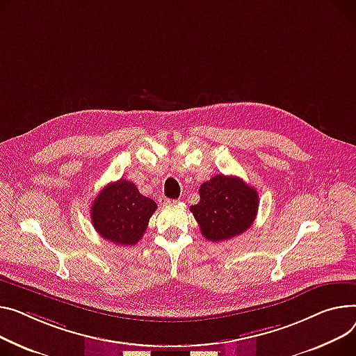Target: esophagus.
<instances>
[{
	"label": "esophagus",
	"mask_w": 356,
	"mask_h": 356,
	"mask_svg": "<svg viewBox=\"0 0 356 356\" xmlns=\"http://www.w3.org/2000/svg\"><path fill=\"white\" fill-rule=\"evenodd\" d=\"M177 203V200H175V199H164L163 200V204H176Z\"/></svg>",
	"instance_id": "obj_1"
}]
</instances>
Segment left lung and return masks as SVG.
<instances>
[{
  "instance_id": "1",
  "label": "left lung",
  "mask_w": 356,
  "mask_h": 356,
  "mask_svg": "<svg viewBox=\"0 0 356 356\" xmlns=\"http://www.w3.org/2000/svg\"><path fill=\"white\" fill-rule=\"evenodd\" d=\"M199 195L200 202L191 211L210 242L232 239L254 222L259 196L241 177L218 175L200 186Z\"/></svg>"
}]
</instances>
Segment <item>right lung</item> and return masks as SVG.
<instances>
[{"label":"right lung","mask_w":356,"mask_h":356,"mask_svg":"<svg viewBox=\"0 0 356 356\" xmlns=\"http://www.w3.org/2000/svg\"><path fill=\"white\" fill-rule=\"evenodd\" d=\"M154 200L138 192L134 183L117 180L107 184L91 204V222L94 229L106 241L133 246L147 229L156 211Z\"/></svg>","instance_id":"1"}]
</instances>
